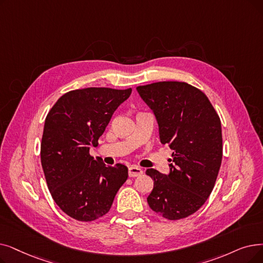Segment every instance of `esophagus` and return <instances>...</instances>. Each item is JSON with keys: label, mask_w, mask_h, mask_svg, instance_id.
Returning <instances> with one entry per match:
<instances>
[{"label": "esophagus", "mask_w": 263, "mask_h": 263, "mask_svg": "<svg viewBox=\"0 0 263 263\" xmlns=\"http://www.w3.org/2000/svg\"><path fill=\"white\" fill-rule=\"evenodd\" d=\"M143 174V170L136 165H132L129 167V176L130 177H136Z\"/></svg>", "instance_id": "esophagus-1"}]
</instances>
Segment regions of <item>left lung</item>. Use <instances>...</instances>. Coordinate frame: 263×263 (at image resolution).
Wrapping results in <instances>:
<instances>
[{"label":"left lung","mask_w":263,"mask_h":263,"mask_svg":"<svg viewBox=\"0 0 263 263\" xmlns=\"http://www.w3.org/2000/svg\"><path fill=\"white\" fill-rule=\"evenodd\" d=\"M136 90L155 114L160 142L173 149L167 175L146 171L154 180L148 205L168 220L186 218L208 200L218 176L220 118L205 93L187 83L159 82Z\"/></svg>","instance_id":"obj_1"}]
</instances>
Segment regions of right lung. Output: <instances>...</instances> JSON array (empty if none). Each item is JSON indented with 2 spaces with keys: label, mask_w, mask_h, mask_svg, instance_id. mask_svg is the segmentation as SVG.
Returning <instances> with one entry per match:
<instances>
[{
  "label": "right lung",
  "mask_w": 263,
  "mask_h": 263,
  "mask_svg": "<svg viewBox=\"0 0 263 263\" xmlns=\"http://www.w3.org/2000/svg\"><path fill=\"white\" fill-rule=\"evenodd\" d=\"M132 89L85 88L64 93L45 119L41 162L58 206L79 221H93L110 210L128 167L106 166L90 156L118 106Z\"/></svg>",
  "instance_id": "obj_1"
}]
</instances>
